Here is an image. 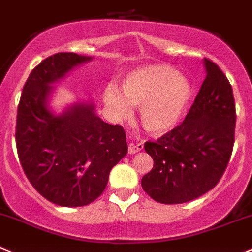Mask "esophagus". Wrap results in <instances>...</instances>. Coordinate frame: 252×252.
<instances>
[{"label":"esophagus","instance_id":"1","mask_svg":"<svg viewBox=\"0 0 252 252\" xmlns=\"http://www.w3.org/2000/svg\"><path fill=\"white\" fill-rule=\"evenodd\" d=\"M144 149L143 143H138V144H129V148H128V153L129 154H136L138 151H141Z\"/></svg>","mask_w":252,"mask_h":252}]
</instances>
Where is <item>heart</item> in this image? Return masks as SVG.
<instances>
[{
    "label": "heart",
    "instance_id": "heart-1",
    "mask_svg": "<svg viewBox=\"0 0 252 252\" xmlns=\"http://www.w3.org/2000/svg\"><path fill=\"white\" fill-rule=\"evenodd\" d=\"M122 92L109 85L103 103L113 118H126L139 107L141 126L154 136H165L178 128L191 108L194 86L185 75L166 64L134 67L122 80Z\"/></svg>",
    "mask_w": 252,
    "mask_h": 252
}]
</instances>
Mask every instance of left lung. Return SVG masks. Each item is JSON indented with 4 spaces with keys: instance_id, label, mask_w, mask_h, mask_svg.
<instances>
[{
    "instance_id": "1",
    "label": "left lung",
    "mask_w": 252,
    "mask_h": 252,
    "mask_svg": "<svg viewBox=\"0 0 252 252\" xmlns=\"http://www.w3.org/2000/svg\"><path fill=\"white\" fill-rule=\"evenodd\" d=\"M203 65L206 79L185 121L144 145L154 167L143 176L141 187L158 203H186L207 193L230 160L236 122L233 89L218 65L208 59Z\"/></svg>"
}]
</instances>
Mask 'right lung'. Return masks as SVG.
<instances>
[{"mask_svg": "<svg viewBox=\"0 0 252 252\" xmlns=\"http://www.w3.org/2000/svg\"><path fill=\"white\" fill-rule=\"evenodd\" d=\"M91 56L58 53L29 75L17 111L16 144L24 173L36 191L61 207L98 198L109 172L128 153L126 133L96 114L94 102H75L60 113L49 106L56 87Z\"/></svg>", "mask_w": 252, "mask_h": 252, "instance_id": "obj_1", "label": "right lung"}]
</instances>
